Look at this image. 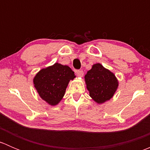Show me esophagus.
<instances>
[{
    "label": "esophagus",
    "mask_w": 150,
    "mask_h": 150,
    "mask_svg": "<svg viewBox=\"0 0 150 150\" xmlns=\"http://www.w3.org/2000/svg\"><path fill=\"white\" fill-rule=\"evenodd\" d=\"M76 74L77 76L80 77V78H82L83 76V70H76Z\"/></svg>",
    "instance_id": "obj_1"
}]
</instances>
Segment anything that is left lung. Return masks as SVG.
Listing matches in <instances>:
<instances>
[{"label":"left lung","mask_w":150,"mask_h":150,"mask_svg":"<svg viewBox=\"0 0 150 150\" xmlns=\"http://www.w3.org/2000/svg\"><path fill=\"white\" fill-rule=\"evenodd\" d=\"M85 81L89 95L98 104L110 100L118 87L115 75L99 63L93 64L88 71Z\"/></svg>","instance_id":"8db88e82"}]
</instances>
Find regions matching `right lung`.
I'll return each mask as SVG.
<instances>
[{
    "label": "right lung",
    "mask_w": 150,
    "mask_h": 150,
    "mask_svg": "<svg viewBox=\"0 0 150 150\" xmlns=\"http://www.w3.org/2000/svg\"><path fill=\"white\" fill-rule=\"evenodd\" d=\"M75 78L69 67L55 63L40 69L35 76L33 83L41 99L55 106L62 99L69 81Z\"/></svg>",
    "instance_id": "1"
}]
</instances>
